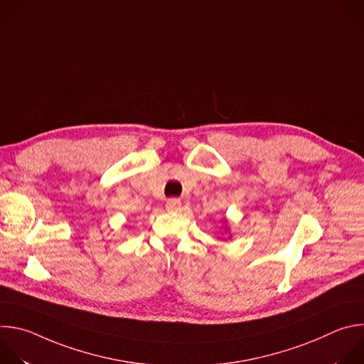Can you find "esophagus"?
<instances>
[{"instance_id":"esophagus-1","label":"esophagus","mask_w":364,"mask_h":364,"mask_svg":"<svg viewBox=\"0 0 364 364\" xmlns=\"http://www.w3.org/2000/svg\"><path fill=\"white\" fill-rule=\"evenodd\" d=\"M181 207V201L178 198H168L167 204H166V209L168 212H178Z\"/></svg>"}]
</instances>
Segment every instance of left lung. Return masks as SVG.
<instances>
[{
    "mask_svg": "<svg viewBox=\"0 0 364 364\" xmlns=\"http://www.w3.org/2000/svg\"><path fill=\"white\" fill-rule=\"evenodd\" d=\"M223 229H225V233L228 232V233H229V237H232V235H230V228H229V220H228V219L223 220Z\"/></svg>",
    "mask_w": 364,
    "mask_h": 364,
    "instance_id": "1",
    "label": "left lung"
}]
</instances>
